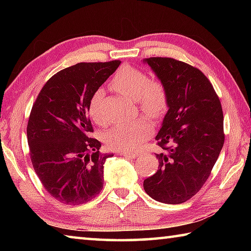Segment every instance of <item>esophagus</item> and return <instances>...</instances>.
Segmentation results:
<instances>
[{
	"label": "esophagus",
	"instance_id": "34e87169",
	"mask_svg": "<svg viewBox=\"0 0 251 251\" xmlns=\"http://www.w3.org/2000/svg\"><path fill=\"white\" fill-rule=\"evenodd\" d=\"M121 154L124 157H126V158H129V159H134L138 155V154H135V152H126V151L121 152Z\"/></svg>",
	"mask_w": 251,
	"mask_h": 251
}]
</instances>
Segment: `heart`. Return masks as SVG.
<instances>
[{"instance_id": "1", "label": "heart", "mask_w": 251, "mask_h": 251, "mask_svg": "<svg viewBox=\"0 0 251 251\" xmlns=\"http://www.w3.org/2000/svg\"><path fill=\"white\" fill-rule=\"evenodd\" d=\"M110 86L118 94L130 100L137 101L142 112L146 116L157 120L166 113L168 107V92L164 83L151 79L150 75L134 66H123L116 72L110 82ZM104 91L99 88L88 104V113L96 124L105 125L100 113V104ZM151 133V126L145 121L134 124L117 126L109 129L104 136V141L109 150L115 151H133L144 139Z\"/></svg>"}]
</instances>
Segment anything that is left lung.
Listing matches in <instances>:
<instances>
[{
    "instance_id": "obj_1",
    "label": "left lung",
    "mask_w": 251,
    "mask_h": 251,
    "mask_svg": "<svg viewBox=\"0 0 251 251\" xmlns=\"http://www.w3.org/2000/svg\"><path fill=\"white\" fill-rule=\"evenodd\" d=\"M144 62L168 92V110L156 136L165 151L156 154L159 167L144 180V189L157 201L177 205L199 192L218 159L225 141L222 104L196 67L169 57Z\"/></svg>"
}]
</instances>
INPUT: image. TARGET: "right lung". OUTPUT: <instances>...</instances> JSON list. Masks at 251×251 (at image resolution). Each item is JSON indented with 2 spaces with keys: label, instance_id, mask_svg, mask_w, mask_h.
<instances>
[{
  "label": "right lung",
  "instance_id": "right-lung-1",
  "mask_svg": "<svg viewBox=\"0 0 251 251\" xmlns=\"http://www.w3.org/2000/svg\"><path fill=\"white\" fill-rule=\"evenodd\" d=\"M121 61L78 63L53 75L34 103L27 124L29 155L50 196L80 205L100 193L104 164L113 154H100L91 137L88 104Z\"/></svg>",
  "mask_w": 251,
  "mask_h": 251
}]
</instances>
